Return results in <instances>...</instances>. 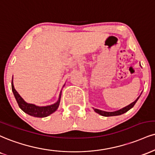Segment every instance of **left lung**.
<instances>
[{"label": "left lung", "instance_id": "1", "mask_svg": "<svg viewBox=\"0 0 155 155\" xmlns=\"http://www.w3.org/2000/svg\"><path fill=\"white\" fill-rule=\"evenodd\" d=\"M139 97H140V96H139ZM139 97L137 99V100H135V101L133 102H132V103L130 104V105H128V106H126V107L122 108V109L119 110H117V111L106 112V111L100 110L96 109V108H93V109H94V110L97 113H98V114L102 115V116L109 117V116H115V115H120L124 114V113H126V112L129 110L130 109H131V108L134 106V105H135V104H136V102H137V100H139Z\"/></svg>", "mask_w": 155, "mask_h": 155}]
</instances>
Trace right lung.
<instances>
[{
	"instance_id": "obj_1",
	"label": "right lung",
	"mask_w": 155,
	"mask_h": 155,
	"mask_svg": "<svg viewBox=\"0 0 155 155\" xmlns=\"http://www.w3.org/2000/svg\"><path fill=\"white\" fill-rule=\"evenodd\" d=\"M12 88L13 93H14V95L15 98H16V100L17 102L19 107L21 108L24 113L31 115V116L37 117V118H45V117H47L48 115H50V114L54 113L55 111H56V110L59 106L60 101H61V93H60L58 100V101L55 103L50 105L40 107V106H37L34 105V104L27 103V102L24 101V99L19 95V94L15 89L14 83H13V79L12 81Z\"/></svg>"
}]
</instances>
